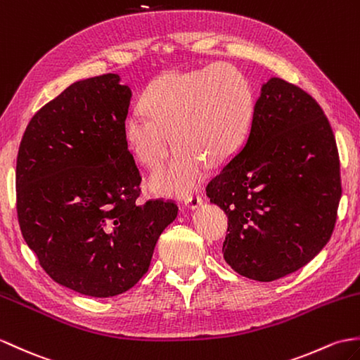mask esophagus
Instances as JSON below:
<instances>
[{"label": "esophagus", "instance_id": "obj_1", "mask_svg": "<svg viewBox=\"0 0 360 360\" xmlns=\"http://www.w3.org/2000/svg\"><path fill=\"white\" fill-rule=\"evenodd\" d=\"M184 202H186V205L190 208V210H198V208L202 205V198L198 195H191L184 200Z\"/></svg>", "mask_w": 360, "mask_h": 360}]
</instances>
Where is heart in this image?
<instances>
[{
  "label": "heart",
  "instance_id": "b5f03b06",
  "mask_svg": "<svg viewBox=\"0 0 360 360\" xmlns=\"http://www.w3.org/2000/svg\"><path fill=\"white\" fill-rule=\"evenodd\" d=\"M144 112L124 122V139L136 160L153 170L176 146L172 161L148 187L156 195L187 198L207 176V164L227 162L244 144L255 116V95L235 65L212 64L161 75L141 99Z\"/></svg>",
  "mask_w": 360,
  "mask_h": 360
}]
</instances>
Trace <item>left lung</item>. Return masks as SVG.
<instances>
[{
  "instance_id": "obj_1",
  "label": "left lung",
  "mask_w": 360,
  "mask_h": 360,
  "mask_svg": "<svg viewBox=\"0 0 360 360\" xmlns=\"http://www.w3.org/2000/svg\"><path fill=\"white\" fill-rule=\"evenodd\" d=\"M340 195L336 139L321 105L270 78L245 142L207 186L229 216L225 262L259 282L299 270L331 238Z\"/></svg>"
}]
</instances>
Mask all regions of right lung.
Wrapping results in <instances>:
<instances>
[{"instance_id": "obj_1", "label": "right lung", "mask_w": 360, "mask_h": 360, "mask_svg": "<svg viewBox=\"0 0 360 360\" xmlns=\"http://www.w3.org/2000/svg\"><path fill=\"white\" fill-rule=\"evenodd\" d=\"M131 90L107 73L73 82L30 120L16 158L22 238L56 283L91 297L130 290L178 214L136 202L139 170L124 139Z\"/></svg>"}]
</instances>
